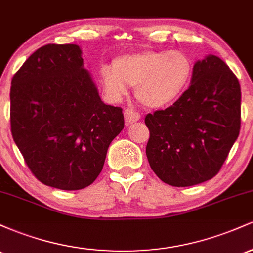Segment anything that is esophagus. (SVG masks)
Masks as SVG:
<instances>
[{
	"mask_svg": "<svg viewBox=\"0 0 253 253\" xmlns=\"http://www.w3.org/2000/svg\"><path fill=\"white\" fill-rule=\"evenodd\" d=\"M124 115H125V123H126L127 126L136 123V121L140 119V114H139L138 112H135L134 109H130V108L125 109Z\"/></svg>",
	"mask_w": 253,
	"mask_h": 253,
	"instance_id": "34e87169",
	"label": "esophagus"
}]
</instances>
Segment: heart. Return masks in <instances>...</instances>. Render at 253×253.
Instances as JSON below:
<instances>
[{
	"instance_id": "obj_1",
	"label": "heart",
	"mask_w": 253,
	"mask_h": 253,
	"mask_svg": "<svg viewBox=\"0 0 253 253\" xmlns=\"http://www.w3.org/2000/svg\"><path fill=\"white\" fill-rule=\"evenodd\" d=\"M193 68L184 52L146 50L115 58L112 68L100 70V82L110 100H123L129 85L135 86V97L145 107L162 108L187 89Z\"/></svg>"
}]
</instances>
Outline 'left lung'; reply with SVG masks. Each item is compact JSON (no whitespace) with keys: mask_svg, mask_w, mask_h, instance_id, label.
Returning <instances> with one entry per match:
<instances>
[{"mask_svg":"<svg viewBox=\"0 0 253 253\" xmlns=\"http://www.w3.org/2000/svg\"><path fill=\"white\" fill-rule=\"evenodd\" d=\"M240 101L239 81L227 64L213 54L196 62L181 97L145 118L153 172L173 187L213 178L239 135Z\"/></svg>","mask_w":253,"mask_h":253,"instance_id":"left-lung-1","label":"left lung"}]
</instances>
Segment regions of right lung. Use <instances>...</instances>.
Returning a JSON list of instances; mask_svg holds the SVG:
<instances>
[{
	"label": "right lung",
	"instance_id": "right-lung-1",
	"mask_svg": "<svg viewBox=\"0 0 253 253\" xmlns=\"http://www.w3.org/2000/svg\"><path fill=\"white\" fill-rule=\"evenodd\" d=\"M81 54L74 43L42 46L10 86L14 141L32 173L62 190L83 189L97 178L125 125L123 109L101 101Z\"/></svg>",
	"mask_w": 253,
	"mask_h": 253
}]
</instances>
